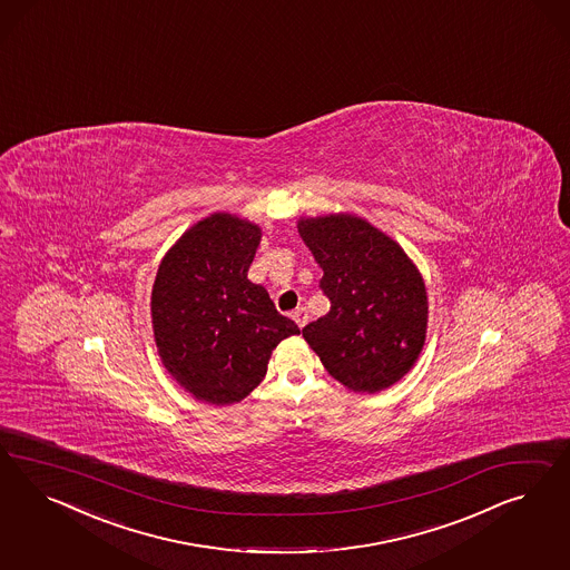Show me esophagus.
Returning a JSON list of instances; mask_svg holds the SVG:
<instances>
[{"label":"esophagus","instance_id":"esophagus-1","mask_svg":"<svg viewBox=\"0 0 570 570\" xmlns=\"http://www.w3.org/2000/svg\"><path fill=\"white\" fill-rule=\"evenodd\" d=\"M293 320L298 328H303L309 322V313H307L305 307H298V309L293 311Z\"/></svg>","mask_w":570,"mask_h":570}]
</instances>
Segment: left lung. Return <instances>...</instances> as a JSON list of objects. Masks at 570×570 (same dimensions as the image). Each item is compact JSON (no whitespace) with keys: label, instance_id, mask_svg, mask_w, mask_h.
Wrapping results in <instances>:
<instances>
[{"label":"left lung","instance_id":"1","mask_svg":"<svg viewBox=\"0 0 570 570\" xmlns=\"http://www.w3.org/2000/svg\"><path fill=\"white\" fill-rule=\"evenodd\" d=\"M298 232L324 276L330 311L303 328L330 376L379 393L414 365L429 322L422 276L397 242L353 215L303 219Z\"/></svg>","mask_w":570,"mask_h":570}]
</instances>
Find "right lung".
I'll return each mask as SVG.
<instances>
[{
  "label": "right lung",
  "mask_w": 570,
  "mask_h": 570,
  "mask_svg": "<svg viewBox=\"0 0 570 570\" xmlns=\"http://www.w3.org/2000/svg\"><path fill=\"white\" fill-rule=\"evenodd\" d=\"M259 240L257 225L215 213L177 240L156 274L158 355L173 379L207 403L246 397L279 341L301 332L246 277Z\"/></svg>",
  "instance_id": "1"
}]
</instances>
